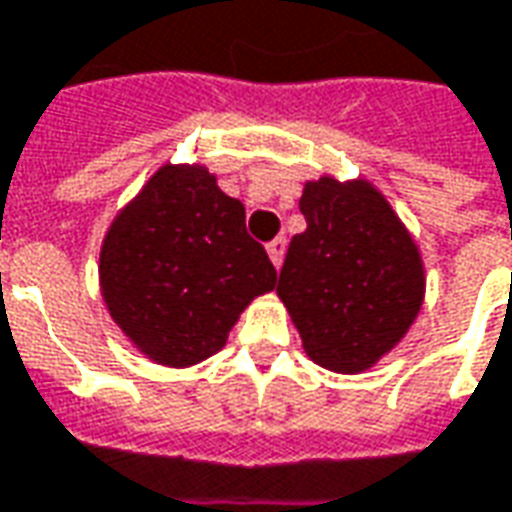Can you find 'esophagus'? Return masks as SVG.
I'll return each instance as SVG.
<instances>
[{"mask_svg":"<svg viewBox=\"0 0 512 512\" xmlns=\"http://www.w3.org/2000/svg\"><path fill=\"white\" fill-rule=\"evenodd\" d=\"M266 252H268V257H271V263L280 268L282 257H285V238H274V241L266 246Z\"/></svg>","mask_w":512,"mask_h":512,"instance_id":"1","label":"esophagus"}]
</instances>
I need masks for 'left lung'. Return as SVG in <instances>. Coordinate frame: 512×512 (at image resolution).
<instances>
[{
	"instance_id": "left-lung-1",
	"label": "left lung",
	"mask_w": 512,
	"mask_h": 512,
	"mask_svg": "<svg viewBox=\"0 0 512 512\" xmlns=\"http://www.w3.org/2000/svg\"><path fill=\"white\" fill-rule=\"evenodd\" d=\"M280 271L282 305L307 357L338 374H360L405 338L424 305V263L388 199L366 180L305 182Z\"/></svg>"
}]
</instances>
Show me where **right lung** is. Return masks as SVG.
<instances>
[{"label": "right lung", "mask_w": 512, "mask_h": 512, "mask_svg": "<svg viewBox=\"0 0 512 512\" xmlns=\"http://www.w3.org/2000/svg\"><path fill=\"white\" fill-rule=\"evenodd\" d=\"M99 285L119 330L160 366L216 355L277 271L246 232V210L205 166L166 163L113 219Z\"/></svg>", "instance_id": "right-lung-1"}]
</instances>
